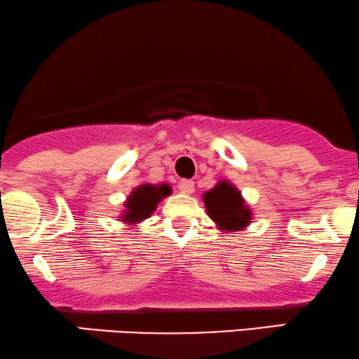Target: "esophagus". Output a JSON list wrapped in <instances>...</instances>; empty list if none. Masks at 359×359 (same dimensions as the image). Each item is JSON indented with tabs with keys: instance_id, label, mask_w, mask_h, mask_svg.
<instances>
[{
	"instance_id": "obj_1",
	"label": "esophagus",
	"mask_w": 359,
	"mask_h": 359,
	"mask_svg": "<svg viewBox=\"0 0 359 359\" xmlns=\"http://www.w3.org/2000/svg\"><path fill=\"white\" fill-rule=\"evenodd\" d=\"M178 188L181 193H184V195H191V193L195 191V183H193L191 180H181L178 183Z\"/></svg>"
}]
</instances>
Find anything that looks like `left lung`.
<instances>
[{"mask_svg":"<svg viewBox=\"0 0 359 359\" xmlns=\"http://www.w3.org/2000/svg\"><path fill=\"white\" fill-rule=\"evenodd\" d=\"M203 201L210 218L220 230H243L252 220V212L243 201L242 193L230 181H220L217 187L206 191Z\"/></svg>","mask_w":359,"mask_h":359,"instance_id":"obj_1","label":"left lung"}]
</instances>
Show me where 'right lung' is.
Instances as JSON below:
<instances>
[{
	"instance_id": "right-lung-1",
	"label": "right lung",
	"mask_w": 359,
	"mask_h": 359,
	"mask_svg": "<svg viewBox=\"0 0 359 359\" xmlns=\"http://www.w3.org/2000/svg\"><path fill=\"white\" fill-rule=\"evenodd\" d=\"M171 195V187L168 183L161 184H141L130 193V196L126 201V210L122 213V222L128 225L142 222L144 218H149V215L154 212L156 206L163 198Z\"/></svg>"
}]
</instances>
